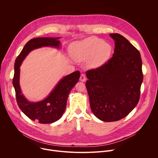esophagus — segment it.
Returning a JSON list of instances; mask_svg holds the SVG:
<instances>
[{"label": "esophagus", "mask_w": 158, "mask_h": 158, "mask_svg": "<svg viewBox=\"0 0 158 158\" xmlns=\"http://www.w3.org/2000/svg\"><path fill=\"white\" fill-rule=\"evenodd\" d=\"M80 81H82V82H84L85 81V75L82 74H81V76H80Z\"/></svg>", "instance_id": "34e87169"}]
</instances>
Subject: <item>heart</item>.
Instances as JSON below:
<instances>
[{"label":"heart","mask_w":158,"mask_h":158,"mask_svg":"<svg viewBox=\"0 0 158 158\" xmlns=\"http://www.w3.org/2000/svg\"><path fill=\"white\" fill-rule=\"evenodd\" d=\"M112 49L109 43L104 42L101 39L91 37L74 44L71 48V54L77 61L90 59V65L97 67L108 59Z\"/></svg>","instance_id":"obj_1"}]
</instances>
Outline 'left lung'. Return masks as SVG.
<instances>
[{
	"label": "left lung",
	"mask_w": 158,
	"mask_h": 158,
	"mask_svg": "<svg viewBox=\"0 0 158 158\" xmlns=\"http://www.w3.org/2000/svg\"><path fill=\"white\" fill-rule=\"evenodd\" d=\"M112 57L96 69L86 71L85 86L93 114L105 122L119 121L138 104L143 80L139 51L119 34Z\"/></svg>",
	"instance_id": "1"
}]
</instances>
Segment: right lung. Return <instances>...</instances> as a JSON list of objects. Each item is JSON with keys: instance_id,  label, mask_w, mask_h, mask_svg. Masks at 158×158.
<instances>
[{"instance_id": "right-lung-1", "label": "right lung", "mask_w": 158, "mask_h": 158, "mask_svg": "<svg viewBox=\"0 0 158 158\" xmlns=\"http://www.w3.org/2000/svg\"><path fill=\"white\" fill-rule=\"evenodd\" d=\"M59 37H38L28 41L15 59L12 84L15 89L17 103L24 113L32 121L42 124H50L59 120L66 107L67 99L78 82L80 72L75 71L59 81L49 96L39 102H30L21 94L19 86V67L26 56L33 49L44 46L59 48Z\"/></svg>"}]
</instances>
